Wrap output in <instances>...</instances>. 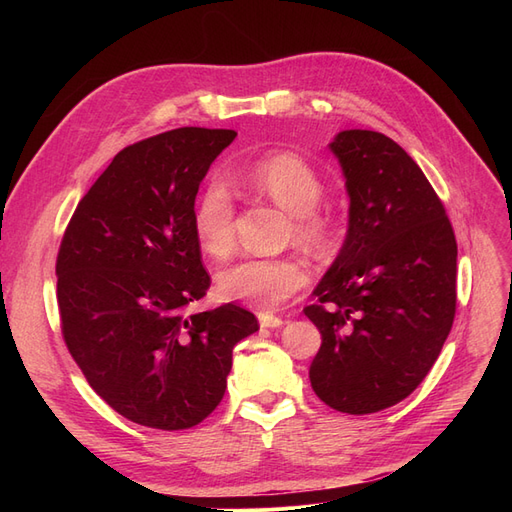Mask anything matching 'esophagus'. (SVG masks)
I'll list each match as a JSON object with an SVG mask.
<instances>
[{
    "label": "esophagus",
    "mask_w": 512,
    "mask_h": 512,
    "mask_svg": "<svg viewBox=\"0 0 512 512\" xmlns=\"http://www.w3.org/2000/svg\"><path fill=\"white\" fill-rule=\"evenodd\" d=\"M258 322H260V327H265V329H277V327H282V324H284V320L280 316H273L269 312L258 314Z\"/></svg>",
    "instance_id": "esophagus-1"
}]
</instances>
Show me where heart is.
<instances>
[{
	"label": "heart",
	"instance_id": "b5f03b06",
	"mask_svg": "<svg viewBox=\"0 0 512 512\" xmlns=\"http://www.w3.org/2000/svg\"><path fill=\"white\" fill-rule=\"evenodd\" d=\"M228 179L241 190L271 198L292 213L294 235L305 245L324 247L331 239V220L318 205L324 183L318 170L292 151L239 160L230 166ZM194 235L200 250L213 258H226L235 247V196L215 179L200 194L194 207ZM309 282V269L294 256L243 258L220 271L222 297L273 312L288 303Z\"/></svg>",
	"mask_w": 512,
	"mask_h": 512
}]
</instances>
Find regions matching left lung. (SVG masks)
Here are the masks:
<instances>
[{"mask_svg": "<svg viewBox=\"0 0 512 512\" xmlns=\"http://www.w3.org/2000/svg\"><path fill=\"white\" fill-rule=\"evenodd\" d=\"M329 147L350 211L318 303L303 309L322 335L309 380L333 410L371 414L423 382L451 333L457 241L442 200L393 138L344 130Z\"/></svg>", "mask_w": 512, "mask_h": 512, "instance_id": "8db88e82", "label": "left lung"}]
</instances>
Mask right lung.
<instances>
[{
  "label": "right lung",
  "mask_w": 512,
  "mask_h": 512,
  "mask_svg": "<svg viewBox=\"0 0 512 512\" xmlns=\"http://www.w3.org/2000/svg\"><path fill=\"white\" fill-rule=\"evenodd\" d=\"M235 130L177 128L121 149L81 198L57 254L61 333L83 376L128 421L190 429L218 408L232 348L258 331L211 286L194 200Z\"/></svg>",
  "instance_id": "add662e5"
}]
</instances>
